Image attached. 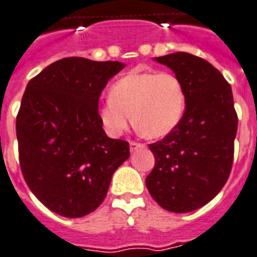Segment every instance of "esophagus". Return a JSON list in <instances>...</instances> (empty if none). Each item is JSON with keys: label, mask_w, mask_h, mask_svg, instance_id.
Returning a JSON list of instances; mask_svg holds the SVG:
<instances>
[{"label": "esophagus", "mask_w": 257, "mask_h": 257, "mask_svg": "<svg viewBox=\"0 0 257 257\" xmlns=\"http://www.w3.org/2000/svg\"><path fill=\"white\" fill-rule=\"evenodd\" d=\"M129 148H131V152H136L137 149L145 148V145H144V144L136 143V141H131V143H129Z\"/></svg>", "instance_id": "34e87169"}]
</instances>
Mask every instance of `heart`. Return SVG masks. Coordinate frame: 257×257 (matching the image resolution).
<instances>
[{
    "mask_svg": "<svg viewBox=\"0 0 257 257\" xmlns=\"http://www.w3.org/2000/svg\"><path fill=\"white\" fill-rule=\"evenodd\" d=\"M186 110L181 79L172 72L131 71L109 89V99L97 108V116L109 136L128 129L133 114L136 128L150 139L172 133Z\"/></svg>",
    "mask_w": 257,
    "mask_h": 257,
    "instance_id": "obj_1",
    "label": "heart"
}]
</instances>
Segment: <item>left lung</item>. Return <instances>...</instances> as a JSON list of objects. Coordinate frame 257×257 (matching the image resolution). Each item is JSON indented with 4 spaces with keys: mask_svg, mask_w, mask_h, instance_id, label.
<instances>
[{
    "mask_svg": "<svg viewBox=\"0 0 257 257\" xmlns=\"http://www.w3.org/2000/svg\"><path fill=\"white\" fill-rule=\"evenodd\" d=\"M154 60L181 79L186 110L172 133L149 145L156 164L145 183L162 208L183 214L207 204L226 185L237 114L231 85L207 60L187 53Z\"/></svg>",
    "mask_w": 257,
    "mask_h": 257,
    "instance_id": "1",
    "label": "left lung"
}]
</instances>
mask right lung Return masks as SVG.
I'll list each match as a JSON object with an SVG mask.
<instances>
[{
  "label": "right lung",
  "instance_id": "right-lung-1",
  "mask_svg": "<svg viewBox=\"0 0 257 257\" xmlns=\"http://www.w3.org/2000/svg\"><path fill=\"white\" fill-rule=\"evenodd\" d=\"M120 62L64 58L27 83L17 116L20 165L29 189L66 218L95 211L129 144L109 139L97 116L108 80Z\"/></svg>",
  "mask_w": 257,
  "mask_h": 257
}]
</instances>
